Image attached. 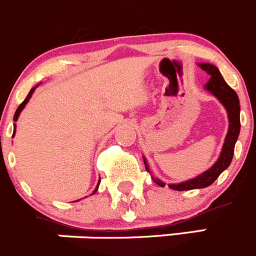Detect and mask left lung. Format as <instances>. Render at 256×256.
I'll list each match as a JSON object with an SVG mask.
<instances>
[{
	"instance_id": "1",
	"label": "left lung",
	"mask_w": 256,
	"mask_h": 256,
	"mask_svg": "<svg viewBox=\"0 0 256 256\" xmlns=\"http://www.w3.org/2000/svg\"><path fill=\"white\" fill-rule=\"evenodd\" d=\"M199 66L202 67V70H204L206 72H208V74H210V81H208L207 85H206V88H207L208 91H210V92L224 105L227 112H228V133H227L224 147H222L221 156H220L217 162H216L210 170H207L206 172L199 175V176L194 178V179L188 180V182H180V184L168 185L171 189L179 192L210 186V185L220 176V174H221L222 171L226 170L230 166V164H231L232 157H234L235 144L236 140H238V133H240V102H238V94L235 92V90H232V88L227 85L226 81L224 80L222 74H220L217 67L210 64V63H200ZM144 166H146V170L150 172V168L148 166H147L146 160H144ZM154 182H156V184L160 185V186H165V184H164L161 180H154Z\"/></svg>"
}]
</instances>
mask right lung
Masks as SVG:
<instances>
[{"label": "right lung", "mask_w": 256, "mask_h": 256, "mask_svg": "<svg viewBox=\"0 0 256 256\" xmlns=\"http://www.w3.org/2000/svg\"><path fill=\"white\" fill-rule=\"evenodd\" d=\"M35 88H32V90L29 91V94H28V96H26V98H25V100H24V102H21L20 105H18V109H16V112H15V116H14V122H16V120H18V116H20L21 110L24 109V106H25V105L28 104V102H29V99H30V98H32V94L34 92V90H35ZM14 134H15V133H14ZM98 186H99V185H98ZM98 186H96L95 192L98 190ZM95 192H94V193H95Z\"/></svg>", "instance_id": "add662e5"}]
</instances>
